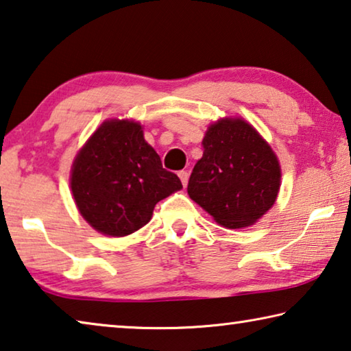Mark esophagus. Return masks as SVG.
Masks as SVG:
<instances>
[{
	"instance_id": "1",
	"label": "esophagus",
	"mask_w": 351,
	"mask_h": 351,
	"mask_svg": "<svg viewBox=\"0 0 351 351\" xmlns=\"http://www.w3.org/2000/svg\"><path fill=\"white\" fill-rule=\"evenodd\" d=\"M179 177H180V180H182V185L186 186L188 185V179H189L188 171H180L179 172Z\"/></svg>"
}]
</instances>
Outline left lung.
Returning a JSON list of instances; mask_svg holds the SVG:
<instances>
[{
    "label": "left lung",
    "mask_w": 351,
    "mask_h": 351,
    "mask_svg": "<svg viewBox=\"0 0 351 351\" xmlns=\"http://www.w3.org/2000/svg\"><path fill=\"white\" fill-rule=\"evenodd\" d=\"M188 194L227 228L255 223L277 199L281 169L277 155L243 118L213 123L202 141Z\"/></svg>",
    "instance_id": "8db88e82"
}]
</instances>
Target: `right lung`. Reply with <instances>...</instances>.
I'll return each instance as SVG.
<instances>
[{
	"instance_id": "add662e5",
	"label": "right lung",
	"mask_w": 351,
	"mask_h": 351,
	"mask_svg": "<svg viewBox=\"0 0 351 351\" xmlns=\"http://www.w3.org/2000/svg\"><path fill=\"white\" fill-rule=\"evenodd\" d=\"M71 191L80 215L107 237H128L151 221L154 206L182 182L163 169L141 125L108 119L73 162Z\"/></svg>"
}]
</instances>
